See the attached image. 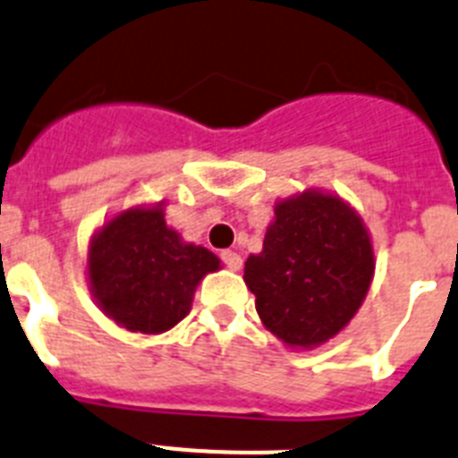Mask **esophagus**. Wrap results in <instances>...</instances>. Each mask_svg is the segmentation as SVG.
Masks as SVG:
<instances>
[{
	"instance_id": "obj_1",
	"label": "esophagus",
	"mask_w": 458,
	"mask_h": 458,
	"mask_svg": "<svg viewBox=\"0 0 458 458\" xmlns=\"http://www.w3.org/2000/svg\"><path fill=\"white\" fill-rule=\"evenodd\" d=\"M221 260H224L225 267L233 269V272H237V269L242 267V256H240V253L224 251V253H221Z\"/></svg>"
}]
</instances>
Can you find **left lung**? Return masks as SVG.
<instances>
[{
	"instance_id": "1",
	"label": "left lung",
	"mask_w": 458,
	"mask_h": 458,
	"mask_svg": "<svg viewBox=\"0 0 458 458\" xmlns=\"http://www.w3.org/2000/svg\"><path fill=\"white\" fill-rule=\"evenodd\" d=\"M262 251L244 262L262 325L293 348H313L355 316L373 278L369 233L341 198L309 191L278 202Z\"/></svg>"
}]
</instances>
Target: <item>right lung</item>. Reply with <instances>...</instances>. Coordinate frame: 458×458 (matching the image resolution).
I'll return each mask as SVG.
<instances>
[{"label": "right lung", "mask_w": 458, "mask_h": 458, "mask_svg": "<svg viewBox=\"0 0 458 458\" xmlns=\"http://www.w3.org/2000/svg\"><path fill=\"white\" fill-rule=\"evenodd\" d=\"M89 284L106 316L129 332L161 334L191 311L200 278L218 269L205 246L184 244L163 209H129L103 225L89 246Z\"/></svg>", "instance_id": "obj_1"}]
</instances>
